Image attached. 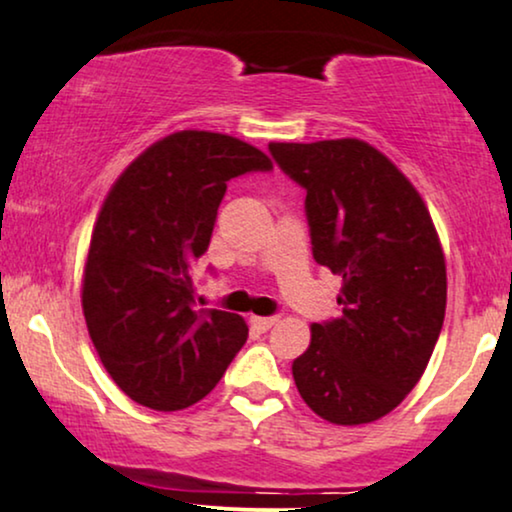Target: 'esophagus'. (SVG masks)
<instances>
[{
    "label": "esophagus",
    "mask_w": 512,
    "mask_h": 512,
    "mask_svg": "<svg viewBox=\"0 0 512 512\" xmlns=\"http://www.w3.org/2000/svg\"><path fill=\"white\" fill-rule=\"evenodd\" d=\"M251 324H254L258 331H268L277 324V317H251Z\"/></svg>",
    "instance_id": "34e87169"
}]
</instances>
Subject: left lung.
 <instances>
[{"instance_id":"1","label":"left lung","mask_w":512,"mask_h":512,"mask_svg":"<svg viewBox=\"0 0 512 512\" xmlns=\"http://www.w3.org/2000/svg\"><path fill=\"white\" fill-rule=\"evenodd\" d=\"M305 188L315 261L343 277V315L313 324L291 364L301 397L336 426L378 421L428 367L447 308V265L426 202L357 138L270 143Z\"/></svg>"}]
</instances>
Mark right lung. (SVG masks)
Masks as SVG:
<instances>
[{
  "label": "right lung",
  "mask_w": 512,
  "mask_h": 512,
  "mask_svg": "<svg viewBox=\"0 0 512 512\" xmlns=\"http://www.w3.org/2000/svg\"><path fill=\"white\" fill-rule=\"evenodd\" d=\"M270 169V157L240 138L176 131L110 188L86 256L82 310L105 371L134 402L190 407L240 353L247 322L197 310L190 275L230 178Z\"/></svg>",
  "instance_id": "right-lung-1"
}]
</instances>
